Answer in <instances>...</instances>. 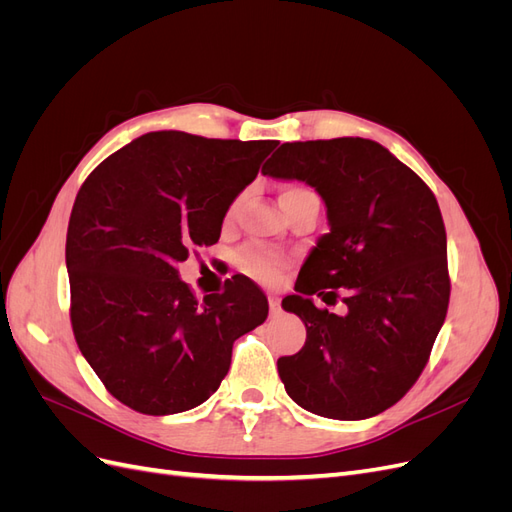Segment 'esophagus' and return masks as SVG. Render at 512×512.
<instances>
[{"label": "esophagus", "instance_id": "esophagus-1", "mask_svg": "<svg viewBox=\"0 0 512 512\" xmlns=\"http://www.w3.org/2000/svg\"><path fill=\"white\" fill-rule=\"evenodd\" d=\"M269 309H271V314L280 312V299L273 297V294H269Z\"/></svg>", "mask_w": 512, "mask_h": 512}]
</instances>
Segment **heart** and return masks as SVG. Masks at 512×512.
Returning a JSON list of instances; mask_svg holds the SVG:
<instances>
[{"mask_svg": "<svg viewBox=\"0 0 512 512\" xmlns=\"http://www.w3.org/2000/svg\"><path fill=\"white\" fill-rule=\"evenodd\" d=\"M305 192H312V190L303 188V185H286V188L282 190V205H286L288 200L297 198ZM243 198H245V192L237 194L230 200V205L226 207V220L235 218L241 203H243ZM237 265L245 275L254 277V280L275 282L277 277H280L284 273V269L288 267V260L282 254L269 250V247H265V245H250L237 254Z\"/></svg>", "mask_w": 512, "mask_h": 512, "instance_id": "b5f03b06", "label": "heart"}]
</instances>
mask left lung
<instances>
[{
  "mask_svg": "<svg viewBox=\"0 0 512 512\" xmlns=\"http://www.w3.org/2000/svg\"><path fill=\"white\" fill-rule=\"evenodd\" d=\"M262 173L324 198L331 232L309 254L299 294L282 301L307 329L277 359L286 393L309 412L359 421L404 397L442 329L451 275L438 200L412 168L367 138L284 143ZM342 298L346 317L313 305Z\"/></svg>",
  "mask_w": 512,
  "mask_h": 512,
  "instance_id": "8db88e82",
  "label": "left lung"
}]
</instances>
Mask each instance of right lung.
<instances>
[{
  "label": "right lung",
  "instance_id": "add662e5",
  "mask_svg": "<svg viewBox=\"0 0 512 512\" xmlns=\"http://www.w3.org/2000/svg\"><path fill=\"white\" fill-rule=\"evenodd\" d=\"M277 141L149 132L98 164L70 213V322L104 389L141 414L207 401L228 374L232 344L269 303L250 277L198 299L179 262L220 239L226 207Z\"/></svg>",
  "mask_w": 512,
  "mask_h": 512
}]
</instances>
